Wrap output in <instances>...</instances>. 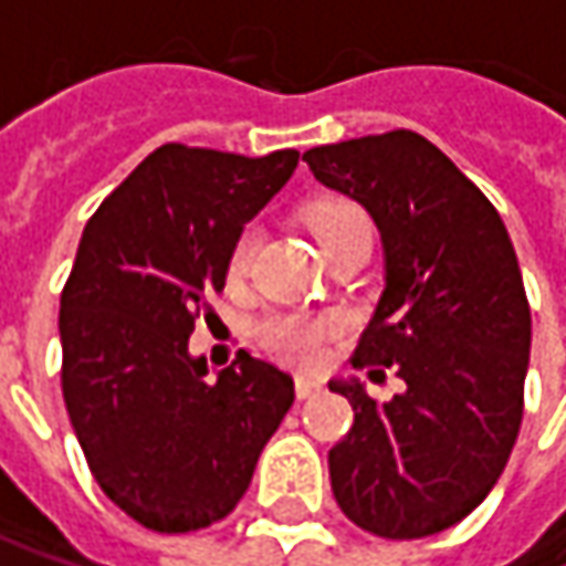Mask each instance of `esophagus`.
<instances>
[{
  "instance_id": "esophagus-1",
  "label": "esophagus",
  "mask_w": 566,
  "mask_h": 566,
  "mask_svg": "<svg viewBox=\"0 0 566 566\" xmlns=\"http://www.w3.org/2000/svg\"><path fill=\"white\" fill-rule=\"evenodd\" d=\"M294 394H297V399H311L314 394H321V380H314V377H294Z\"/></svg>"
}]
</instances>
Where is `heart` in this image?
<instances>
[{
	"label": "heart",
	"instance_id": "obj_1",
	"mask_svg": "<svg viewBox=\"0 0 566 566\" xmlns=\"http://www.w3.org/2000/svg\"><path fill=\"white\" fill-rule=\"evenodd\" d=\"M307 226L314 232V239L321 242V249L331 255L337 245H344L347 239L354 235H370V219L367 212L350 202V199H321L307 209ZM255 249H259V235L249 229L239 235L235 249H232V259H229V272L235 279H242L249 269H252V259H255ZM340 331V317L334 314H297V311H287V314H272L259 324V337L262 344L282 357L284 364H294V367H314L321 364L324 357V344Z\"/></svg>",
	"mask_w": 566,
	"mask_h": 566
}]
</instances>
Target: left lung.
Returning a JSON list of instances; mask_svg holds the SVG:
<instances>
[{
    "mask_svg": "<svg viewBox=\"0 0 566 566\" xmlns=\"http://www.w3.org/2000/svg\"><path fill=\"white\" fill-rule=\"evenodd\" d=\"M304 160L380 229L387 287L354 367H394L406 384L390 402L360 380L327 384L354 406L327 455L334 499L377 537L439 534L485 502L521 429L531 307L509 229L412 130L314 147Z\"/></svg>",
    "mask_w": 566,
    "mask_h": 566,
    "instance_id": "8db88e82",
    "label": "left lung"
}]
</instances>
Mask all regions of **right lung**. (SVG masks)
<instances>
[{
  "label": "right lung",
  "instance_id": "obj_1",
  "mask_svg": "<svg viewBox=\"0 0 566 566\" xmlns=\"http://www.w3.org/2000/svg\"><path fill=\"white\" fill-rule=\"evenodd\" d=\"M297 150L164 144L87 219L61 291V394L101 492L160 534L222 521L245 495L294 380L245 350L209 380L189 354L249 219Z\"/></svg>",
  "mask_w": 566,
  "mask_h": 566
}]
</instances>
